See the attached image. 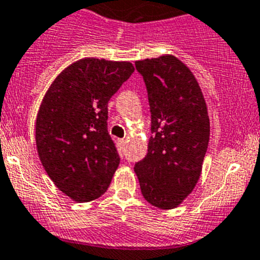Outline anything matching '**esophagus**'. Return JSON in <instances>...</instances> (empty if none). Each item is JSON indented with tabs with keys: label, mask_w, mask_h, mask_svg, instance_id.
<instances>
[{
	"label": "esophagus",
	"mask_w": 260,
	"mask_h": 260,
	"mask_svg": "<svg viewBox=\"0 0 260 260\" xmlns=\"http://www.w3.org/2000/svg\"><path fill=\"white\" fill-rule=\"evenodd\" d=\"M119 142H120V144H122V145H125V140H124V138H122V140H119Z\"/></svg>",
	"instance_id": "34e87169"
}]
</instances>
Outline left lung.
<instances>
[{"instance_id":"8db88e82","label":"left lung","mask_w":260,"mask_h":260,"mask_svg":"<svg viewBox=\"0 0 260 260\" xmlns=\"http://www.w3.org/2000/svg\"><path fill=\"white\" fill-rule=\"evenodd\" d=\"M151 113L146 156L135 164L144 198L160 209L178 207L200 177L210 124L191 70L172 55L136 61Z\"/></svg>"}]
</instances>
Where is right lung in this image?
<instances>
[{
  "instance_id": "right-lung-1",
  "label": "right lung",
  "mask_w": 260,
  "mask_h": 260,
  "mask_svg": "<svg viewBox=\"0 0 260 260\" xmlns=\"http://www.w3.org/2000/svg\"><path fill=\"white\" fill-rule=\"evenodd\" d=\"M128 61L78 60L43 97L36 122L38 155L60 191L79 203L100 198L120 157L108 132V103L129 78Z\"/></svg>"
}]
</instances>
